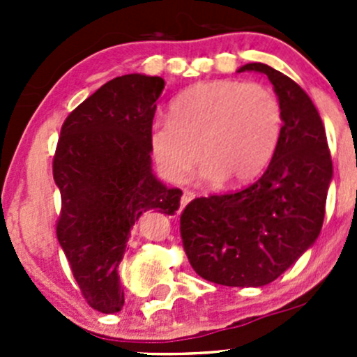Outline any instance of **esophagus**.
<instances>
[{"label": "esophagus", "mask_w": 357, "mask_h": 357, "mask_svg": "<svg viewBox=\"0 0 357 357\" xmlns=\"http://www.w3.org/2000/svg\"><path fill=\"white\" fill-rule=\"evenodd\" d=\"M193 199H195V193L190 192V190H185V192H183V197H181V207H185V205L190 204Z\"/></svg>", "instance_id": "1"}]
</instances>
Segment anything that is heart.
I'll return each instance as SVG.
<instances>
[{"instance_id": "1", "label": "heart", "mask_w": 357, "mask_h": 357, "mask_svg": "<svg viewBox=\"0 0 357 357\" xmlns=\"http://www.w3.org/2000/svg\"><path fill=\"white\" fill-rule=\"evenodd\" d=\"M282 128V103L271 89L214 79L197 82L172 100L169 119L153 124L150 149L169 181H186L202 155V178L238 186L264 172Z\"/></svg>"}]
</instances>
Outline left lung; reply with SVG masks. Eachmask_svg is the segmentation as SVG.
<instances>
[{"label":"left lung","mask_w":357,"mask_h":357,"mask_svg":"<svg viewBox=\"0 0 357 357\" xmlns=\"http://www.w3.org/2000/svg\"><path fill=\"white\" fill-rule=\"evenodd\" d=\"M245 70L268 75L282 103L278 149L254 185L192 200L179 219L197 275L242 289L275 282L316 242L333 178L325 128L304 89L266 63Z\"/></svg>","instance_id":"obj_1"}]
</instances>
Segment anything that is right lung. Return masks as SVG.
Instances as JSON below:
<instances>
[{
    "label": "right lung",
    "instance_id": "right-lung-1",
    "mask_svg": "<svg viewBox=\"0 0 357 357\" xmlns=\"http://www.w3.org/2000/svg\"><path fill=\"white\" fill-rule=\"evenodd\" d=\"M165 82L128 74L68 114L53 157L62 195L56 238L86 302L105 314L124 305L117 268L143 212L174 214L183 192L155 178L150 132Z\"/></svg>",
    "mask_w": 357,
    "mask_h": 357
}]
</instances>
